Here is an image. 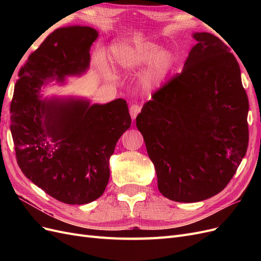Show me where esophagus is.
<instances>
[{"mask_svg":"<svg viewBox=\"0 0 261 261\" xmlns=\"http://www.w3.org/2000/svg\"><path fill=\"white\" fill-rule=\"evenodd\" d=\"M140 111H141V107L140 106H138V105L130 106L129 113H130V116H132L133 120H134V118H136V116L140 113Z\"/></svg>","mask_w":261,"mask_h":261,"instance_id":"1","label":"esophagus"}]
</instances>
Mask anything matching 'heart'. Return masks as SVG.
<instances>
[{
    "label": "heart",
    "mask_w": 261,
    "mask_h": 261,
    "mask_svg": "<svg viewBox=\"0 0 261 261\" xmlns=\"http://www.w3.org/2000/svg\"><path fill=\"white\" fill-rule=\"evenodd\" d=\"M112 61L122 69H135L147 64L145 82L155 85L162 82L176 64V55L172 50L162 49L153 42L137 40L133 44L117 43L111 49Z\"/></svg>",
    "instance_id": "1"
}]
</instances>
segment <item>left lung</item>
Listing matches in <instances>:
<instances>
[{
  "mask_svg": "<svg viewBox=\"0 0 261 261\" xmlns=\"http://www.w3.org/2000/svg\"><path fill=\"white\" fill-rule=\"evenodd\" d=\"M177 74L136 117L158 177L177 202H197L223 191L248 147V98L230 48L209 33H195Z\"/></svg>",
  "mask_w": 261,
  "mask_h": 261,
  "instance_id": "1",
  "label": "left lung"
}]
</instances>
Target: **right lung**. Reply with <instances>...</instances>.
Returning a JSON list of instances; mask_svg holds the SVG:
<instances>
[{"mask_svg": "<svg viewBox=\"0 0 261 261\" xmlns=\"http://www.w3.org/2000/svg\"><path fill=\"white\" fill-rule=\"evenodd\" d=\"M97 38L91 27L54 30L20 68L11 103V132L21 172L68 204L88 203L103 194L110 156L132 123L124 99L90 106L80 98L39 96L49 82L64 83L66 76L84 74Z\"/></svg>", "mask_w": 261, "mask_h": 261, "instance_id": "obj_1", "label": "right lung"}]
</instances>
